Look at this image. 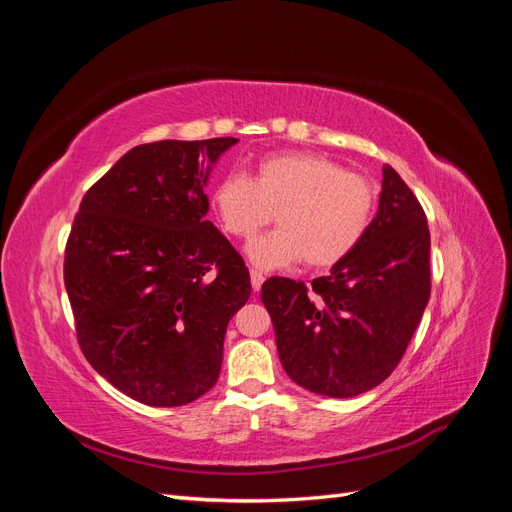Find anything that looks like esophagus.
<instances>
[{"label": "esophagus", "mask_w": 512, "mask_h": 512, "mask_svg": "<svg viewBox=\"0 0 512 512\" xmlns=\"http://www.w3.org/2000/svg\"><path fill=\"white\" fill-rule=\"evenodd\" d=\"M250 277H252V288H254V292H258L260 288H262V282H265V275H262L260 271H250Z\"/></svg>", "instance_id": "esophagus-1"}]
</instances>
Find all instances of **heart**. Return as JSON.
<instances>
[{
  "mask_svg": "<svg viewBox=\"0 0 512 512\" xmlns=\"http://www.w3.org/2000/svg\"><path fill=\"white\" fill-rule=\"evenodd\" d=\"M213 207L237 239H252L275 213L280 228L247 245L258 269H282L301 258L324 269L348 258L367 235L376 188L320 153H275L256 164L254 179L224 175L213 188Z\"/></svg>",
  "mask_w": 512,
  "mask_h": 512,
  "instance_id": "heart-1",
  "label": "heart"
}]
</instances>
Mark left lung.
<instances>
[{
  "mask_svg": "<svg viewBox=\"0 0 512 512\" xmlns=\"http://www.w3.org/2000/svg\"><path fill=\"white\" fill-rule=\"evenodd\" d=\"M429 245L421 203L384 164L378 213L348 258L312 286L288 277L262 284L286 374L339 399L389 378L429 301Z\"/></svg>",
  "mask_w": 512,
  "mask_h": 512,
  "instance_id": "1",
  "label": "left lung"
}]
</instances>
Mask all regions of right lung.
<instances>
[{
  "label": "right lung",
  "mask_w": 512,
  "mask_h": 512,
  "mask_svg": "<svg viewBox=\"0 0 512 512\" xmlns=\"http://www.w3.org/2000/svg\"><path fill=\"white\" fill-rule=\"evenodd\" d=\"M237 138L130 149L81 200L64 282L76 339L102 378L153 408L218 382L224 335L252 294L241 254L205 215L211 164Z\"/></svg>",
  "instance_id": "obj_1"
}]
</instances>
